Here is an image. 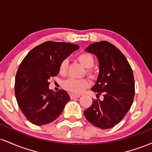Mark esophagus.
Segmentation results:
<instances>
[{
  "instance_id": "34e87169",
  "label": "esophagus",
  "mask_w": 152,
  "mask_h": 152,
  "mask_svg": "<svg viewBox=\"0 0 152 152\" xmlns=\"http://www.w3.org/2000/svg\"><path fill=\"white\" fill-rule=\"evenodd\" d=\"M71 99H75V98H78V97L81 96V95H79V94H71Z\"/></svg>"
}]
</instances>
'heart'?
Wrapping results in <instances>:
<instances>
[{
  "mask_svg": "<svg viewBox=\"0 0 152 152\" xmlns=\"http://www.w3.org/2000/svg\"><path fill=\"white\" fill-rule=\"evenodd\" d=\"M79 62L88 69L86 70V74L91 78H94L95 74L91 68L94 65V58L91 54L88 53H82L77 56ZM69 61L68 59H64L61 62L59 65V72L61 74L65 75L67 72ZM63 86L66 90L69 91L75 94H81L90 86V82L88 79L83 78V79H74V78H69L65 81L63 83Z\"/></svg>",
  "mask_w": 152,
  "mask_h": 152,
  "instance_id": "obj_1",
  "label": "heart"
}]
</instances>
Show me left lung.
<instances>
[{
	"label": "left lung",
	"instance_id": "8db88e82",
	"mask_svg": "<svg viewBox=\"0 0 152 152\" xmlns=\"http://www.w3.org/2000/svg\"><path fill=\"white\" fill-rule=\"evenodd\" d=\"M86 51L96 56L99 74L91 90L104 96L94 99L84 111L86 119L102 129L112 128L123 119L133 104L135 86L132 67L123 53L108 41L94 43Z\"/></svg>",
	"mask_w": 152,
	"mask_h": 152
}]
</instances>
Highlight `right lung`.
Returning a JSON list of instances; mask_svg holds the SVG:
<instances>
[{
  "mask_svg": "<svg viewBox=\"0 0 152 152\" xmlns=\"http://www.w3.org/2000/svg\"><path fill=\"white\" fill-rule=\"evenodd\" d=\"M78 45L46 41L33 48L20 63L15 80V95L26 118L37 126L52 122L61 114L70 97L64 90L48 88V79L59 73V65Z\"/></svg>",
  "mask_w": 152,
  "mask_h": 152,
  "instance_id": "1",
  "label": "right lung"
}]
</instances>
